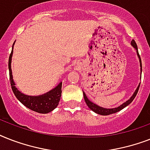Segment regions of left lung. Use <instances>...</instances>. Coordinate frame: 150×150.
<instances>
[{
  "mask_svg": "<svg viewBox=\"0 0 150 150\" xmlns=\"http://www.w3.org/2000/svg\"><path fill=\"white\" fill-rule=\"evenodd\" d=\"M131 45L133 47H134L135 49L136 50V53H137V55H138L139 58V62H140V69H141V73H142V62H141V58H140V56L139 54V52H138V47H137V45H136V41L134 40H132L131 41ZM139 86H140V84L139 85L137 88L136 89L135 92L133 93L132 96H131V98L127 100L126 103H124L123 104H122L121 105H119V107L117 108H114V109H105V108H103V107H100L98 106V105L95 104V103H92L91 101L87 98V96H86V93L83 92V96H84V99L86 101V103L87 104V105L88 106L91 110H92L94 112L97 113V114H99V115H110V114H113V113H115L119 112V111L122 110V109H124L125 107H126L127 105L130 104V103H132L133 99L135 98V97L137 95V92H138V90H139Z\"/></svg>",
  "mask_w": 150,
  "mask_h": 150,
  "instance_id": "obj_1",
  "label": "left lung"
}]
</instances>
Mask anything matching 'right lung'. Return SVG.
I'll use <instances>...</instances> for the list:
<instances>
[{"label":"right lung","mask_w":150,"mask_h":150,"mask_svg":"<svg viewBox=\"0 0 150 150\" xmlns=\"http://www.w3.org/2000/svg\"><path fill=\"white\" fill-rule=\"evenodd\" d=\"M13 47H14V45H13ZM12 54H13V49H12L11 53L9 57L8 69H9L10 82H11L12 91L14 92L16 98L27 108H28L32 111H35V112H37L45 114V113H48L52 112V110H54L56 107L58 106V103L60 101L61 96H62V82H60L53 89L46 92L45 94L41 95V96H30L23 94L15 87V83L13 80L11 71Z\"/></svg>","instance_id":"right-lung-1"}]
</instances>
